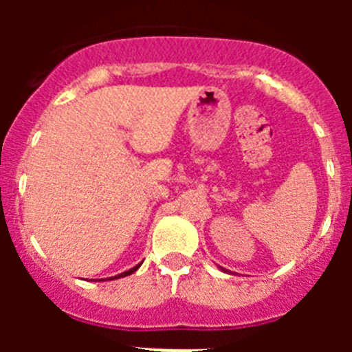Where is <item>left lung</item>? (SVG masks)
I'll return each instance as SVG.
<instances>
[{"label": "left lung", "mask_w": 352, "mask_h": 352, "mask_svg": "<svg viewBox=\"0 0 352 352\" xmlns=\"http://www.w3.org/2000/svg\"><path fill=\"white\" fill-rule=\"evenodd\" d=\"M219 268H220V270H222V272H227V270H223V268H222V266H219Z\"/></svg>", "instance_id": "left-lung-1"}]
</instances>
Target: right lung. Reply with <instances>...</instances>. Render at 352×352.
<instances>
[{
	"mask_svg": "<svg viewBox=\"0 0 352 352\" xmlns=\"http://www.w3.org/2000/svg\"><path fill=\"white\" fill-rule=\"evenodd\" d=\"M141 268V264H138V266H133L132 270H129V272H123V273H120V275H116V276H111V278H109V280H114V278H121V276H129V275H132L133 272H138V270Z\"/></svg>",
	"mask_w": 352,
	"mask_h": 352,
	"instance_id": "right-lung-1",
	"label": "right lung"
}]
</instances>
